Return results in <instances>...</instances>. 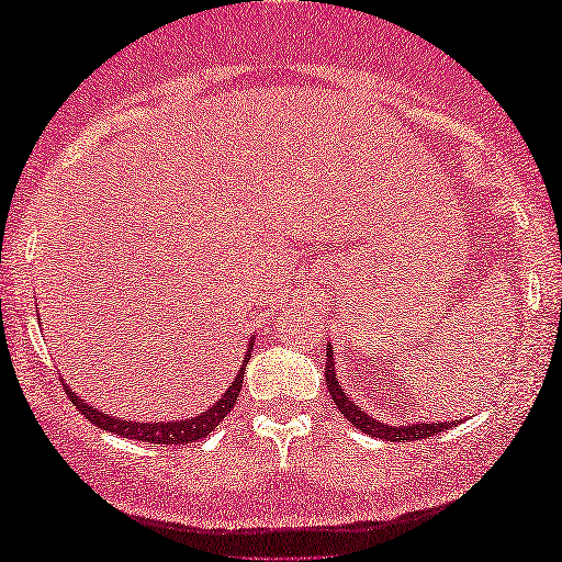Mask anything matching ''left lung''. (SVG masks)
<instances>
[{"instance_id":"8db88e82","label":"left lung","mask_w":562,"mask_h":562,"mask_svg":"<svg viewBox=\"0 0 562 562\" xmlns=\"http://www.w3.org/2000/svg\"><path fill=\"white\" fill-rule=\"evenodd\" d=\"M335 350L327 345V364H325V382L329 395H333V403L340 407V413L350 420L358 430L372 435V438L380 440H390V442H407V440H420V438H432L442 430H450L452 425H458L456 420L452 423H409V425H387L380 423L378 417H372L364 413L362 407H358V403L345 393L342 382L337 380V370H335Z\"/></svg>"}]
</instances>
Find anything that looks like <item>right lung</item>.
Masks as SVG:
<instances>
[{"label": "right lung", "instance_id": "1", "mask_svg": "<svg viewBox=\"0 0 562 562\" xmlns=\"http://www.w3.org/2000/svg\"><path fill=\"white\" fill-rule=\"evenodd\" d=\"M252 347H255V337H249L245 360H243V364H239L235 380L229 382V387L225 390V393H222L217 403L204 409V413H200V415L184 417V420L137 423V420H124V417H112V415L102 413V409L89 405L87 400H82L77 393H72L67 382H65V387H67L69 400H72V405L79 409V413H82L89 423L102 427V430H106V432L122 435V438H130V440L153 442V445H187V442L202 440L204 435H210L222 420H225L229 409L235 407L239 387H243L245 368H247L249 358H252Z\"/></svg>", "mask_w": 562, "mask_h": 562}]
</instances>
